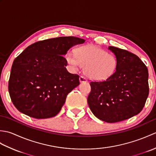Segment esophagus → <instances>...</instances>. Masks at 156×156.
<instances>
[{
  "label": "esophagus",
  "instance_id": "1",
  "mask_svg": "<svg viewBox=\"0 0 156 156\" xmlns=\"http://www.w3.org/2000/svg\"><path fill=\"white\" fill-rule=\"evenodd\" d=\"M80 82H87V78H85L84 76H81L80 77Z\"/></svg>",
  "mask_w": 156,
  "mask_h": 156
}]
</instances>
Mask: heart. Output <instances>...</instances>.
I'll return each mask as SVG.
<instances>
[{
  "label": "heart",
  "mask_w": 156,
  "mask_h": 156,
  "mask_svg": "<svg viewBox=\"0 0 156 156\" xmlns=\"http://www.w3.org/2000/svg\"><path fill=\"white\" fill-rule=\"evenodd\" d=\"M66 59L73 69H78L81 66H84L86 75L97 81L110 78L115 72L118 65L117 59L114 55L92 45L77 48L75 54L68 52Z\"/></svg>",
  "instance_id": "1"
}]
</instances>
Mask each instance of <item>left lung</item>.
I'll list each match as a JSON object with an SVG mask.
<instances>
[{"instance_id": "1", "label": "left lung", "mask_w": 156, "mask_h": 156, "mask_svg": "<svg viewBox=\"0 0 156 156\" xmlns=\"http://www.w3.org/2000/svg\"><path fill=\"white\" fill-rule=\"evenodd\" d=\"M118 65L110 78L91 81L88 103L96 117L116 122L141 111L149 94L148 69L137 55L125 49L110 46Z\"/></svg>"}]
</instances>
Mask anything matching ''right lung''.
<instances>
[{
  "mask_svg": "<svg viewBox=\"0 0 156 156\" xmlns=\"http://www.w3.org/2000/svg\"><path fill=\"white\" fill-rule=\"evenodd\" d=\"M85 40L59 37L28 46L12 63L9 92L15 107L35 119L53 117L60 111L68 93L80 84L79 76L69 73L64 55Z\"/></svg>",
  "mask_w": 156,
  "mask_h": 156,
  "instance_id": "obj_1",
  "label": "right lung"
}]
</instances>
